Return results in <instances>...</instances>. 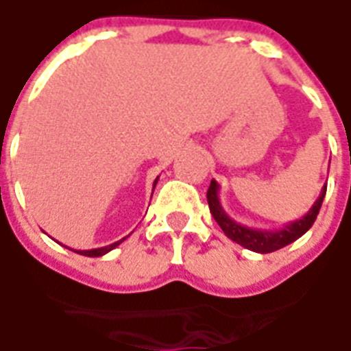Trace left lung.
Listing matches in <instances>:
<instances>
[{
  "label": "left lung",
  "mask_w": 351,
  "mask_h": 351,
  "mask_svg": "<svg viewBox=\"0 0 351 351\" xmlns=\"http://www.w3.org/2000/svg\"><path fill=\"white\" fill-rule=\"evenodd\" d=\"M324 195L326 186L320 190V195L317 197L313 206L309 208L308 213L304 214L302 218L289 221V223L282 225L280 229L274 230L245 227V225L238 223L230 216H227L223 206H221V201H219V184L214 179L210 181V186H208V192H206V201H208V208H210L214 219L218 221V225L221 227V230H223L227 238L236 241L238 245L245 247L249 251L265 254V252L278 251V249L289 245L293 241H297L300 236L306 234L311 229V225L315 223V219H317V214H319L320 205L324 201Z\"/></svg>",
  "instance_id": "1"
}]
</instances>
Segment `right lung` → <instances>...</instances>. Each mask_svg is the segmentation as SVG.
<instances>
[{"mask_svg": "<svg viewBox=\"0 0 351 351\" xmlns=\"http://www.w3.org/2000/svg\"><path fill=\"white\" fill-rule=\"evenodd\" d=\"M157 181H159V178H157L156 181H154V189H156ZM126 238H128V236H126ZM126 238H122V240L115 241V243H110V245H106V247H99V249H88V251H75V249H71V251L78 252V254H82V256H91V258H97V256H104L106 252L113 251V249H115L117 245H121L122 241L126 240ZM58 243H60V241H58ZM64 247H65V245H64ZM67 249H69V247H67Z\"/></svg>", "mask_w": 351, "mask_h": 351, "instance_id": "right-lung-1", "label": "right lung"}]
</instances>
